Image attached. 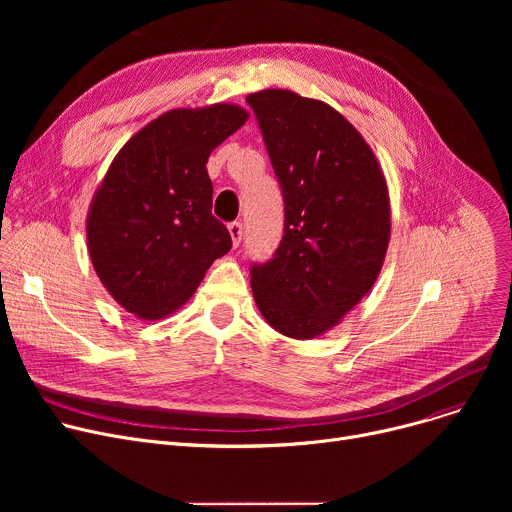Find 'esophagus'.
<instances>
[{"instance_id": "esophagus-1", "label": "esophagus", "mask_w": 512, "mask_h": 512, "mask_svg": "<svg viewBox=\"0 0 512 512\" xmlns=\"http://www.w3.org/2000/svg\"><path fill=\"white\" fill-rule=\"evenodd\" d=\"M228 232H230V238H232V245L238 247L240 240H242V224L240 222L228 224Z\"/></svg>"}]
</instances>
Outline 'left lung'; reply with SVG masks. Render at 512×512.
I'll list each match as a JSON object with an SVG mask.
<instances>
[{
    "instance_id": "obj_1",
    "label": "left lung",
    "mask_w": 512,
    "mask_h": 512,
    "mask_svg": "<svg viewBox=\"0 0 512 512\" xmlns=\"http://www.w3.org/2000/svg\"><path fill=\"white\" fill-rule=\"evenodd\" d=\"M284 195V236L251 288L276 332L311 340L338 326L378 280L390 195L378 157L332 105L288 89L247 97Z\"/></svg>"
}]
</instances>
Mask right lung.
I'll return each instance as SVG.
<instances>
[{
	"instance_id": "obj_1",
	"label": "right lung",
	"mask_w": 512,
	"mask_h": 512,
	"mask_svg": "<svg viewBox=\"0 0 512 512\" xmlns=\"http://www.w3.org/2000/svg\"><path fill=\"white\" fill-rule=\"evenodd\" d=\"M249 120L245 107H178L134 132L107 168L87 213L95 272L128 313L172 315L226 255L232 238L211 215V151Z\"/></svg>"
}]
</instances>
